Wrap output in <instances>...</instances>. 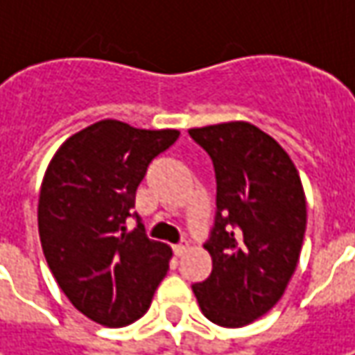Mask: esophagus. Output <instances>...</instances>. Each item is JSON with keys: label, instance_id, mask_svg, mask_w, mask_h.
<instances>
[{"label": "esophagus", "instance_id": "obj_1", "mask_svg": "<svg viewBox=\"0 0 355 355\" xmlns=\"http://www.w3.org/2000/svg\"><path fill=\"white\" fill-rule=\"evenodd\" d=\"M187 249H189V245H187V243H182V245H175V247H173V252H175V257H184L185 252H187Z\"/></svg>", "mask_w": 355, "mask_h": 355}]
</instances>
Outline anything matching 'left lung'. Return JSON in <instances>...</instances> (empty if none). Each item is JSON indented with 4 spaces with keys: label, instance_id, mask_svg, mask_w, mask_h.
Returning <instances> with one entry per match:
<instances>
[{
    "label": "left lung",
    "instance_id": "obj_1",
    "mask_svg": "<svg viewBox=\"0 0 355 355\" xmlns=\"http://www.w3.org/2000/svg\"><path fill=\"white\" fill-rule=\"evenodd\" d=\"M189 136L211 156L217 215L205 249L213 270L193 284L207 320L243 328L265 316L293 279L306 231V196L291 156L251 122L233 120Z\"/></svg>",
    "mask_w": 355,
    "mask_h": 355
}]
</instances>
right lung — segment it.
<instances>
[{
    "instance_id": "1",
    "label": "right lung",
    "mask_w": 355,
    "mask_h": 355,
    "mask_svg": "<svg viewBox=\"0 0 355 355\" xmlns=\"http://www.w3.org/2000/svg\"><path fill=\"white\" fill-rule=\"evenodd\" d=\"M178 130L134 128L106 118L67 138L39 193V239L69 302L87 318L122 328L142 318L168 275L171 249L126 229L148 164Z\"/></svg>"
}]
</instances>
